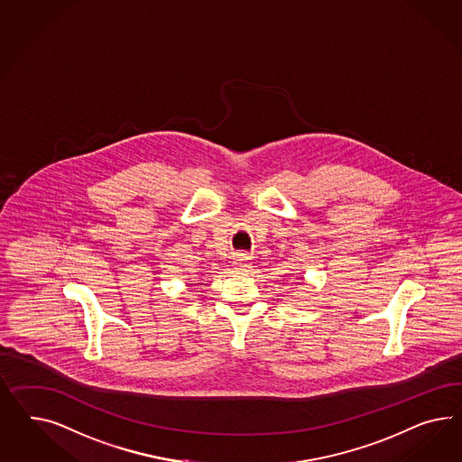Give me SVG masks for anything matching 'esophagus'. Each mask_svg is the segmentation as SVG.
Masks as SVG:
<instances>
[{"label": "esophagus", "instance_id": "esophagus-1", "mask_svg": "<svg viewBox=\"0 0 462 462\" xmlns=\"http://www.w3.org/2000/svg\"><path fill=\"white\" fill-rule=\"evenodd\" d=\"M234 271L236 273H251L252 264L247 261L245 255H238L237 259L234 261Z\"/></svg>", "mask_w": 462, "mask_h": 462}]
</instances>
